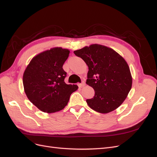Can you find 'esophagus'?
Instances as JSON below:
<instances>
[{
	"mask_svg": "<svg viewBox=\"0 0 157 157\" xmlns=\"http://www.w3.org/2000/svg\"><path fill=\"white\" fill-rule=\"evenodd\" d=\"M78 87H79V88H81V87H82V86H85V82H82L81 83L78 84Z\"/></svg>",
	"mask_w": 157,
	"mask_h": 157,
	"instance_id": "1",
	"label": "esophagus"
}]
</instances>
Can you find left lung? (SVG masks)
<instances>
[{"mask_svg": "<svg viewBox=\"0 0 157 157\" xmlns=\"http://www.w3.org/2000/svg\"><path fill=\"white\" fill-rule=\"evenodd\" d=\"M88 67L86 84L94 88L88 106L100 113L115 110L124 102L132 84L130 68L125 59L112 48L94 44L74 51Z\"/></svg>", "mask_w": 157, "mask_h": 157, "instance_id": "8db88e82", "label": "left lung"}]
</instances>
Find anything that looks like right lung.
Instances as JSON below:
<instances>
[{"label":"right lung","mask_w":157,"mask_h":157,"mask_svg":"<svg viewBox=\"0 0 157 157\" xmlns=\"http://www.w3.org/2000/svg\"><path fill=\"white\" fill-rule=\"evenodd\" d=\"M69 50L60 47L51 48L36 55L30 61L23 76V84L29 101L40 111L52 113L62 110L70 96L78 89L67 84V73L63 65Z\"/></svg>","instance_id":"add662e5"}]
</instances>
